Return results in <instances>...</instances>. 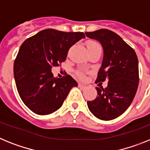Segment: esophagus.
<instances>
[{
    "label": "esophagus",
    "mask_w": 150,
    "mask_h": 150,
    "mask_svg": "<svg viewBox=\"0 0 150 150\" xmlns=\"http://www.w3.org/2000/svg\"><path fill=\"white\" fill-rule=\"evenodd\" d=\"M79 88H80L81 89H84V88H86V86L84 85V84H81V83H79Z\"/></svg>",
    "instance_id": "1"
}]
</instances>
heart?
Masks as SVG:
<instances>
[{"instance_id":"1","label":"heart","mask_w":150,"mask_h":150,"mask_svg":"<svg viewBox=\"0 0 150 150\" xmlns=\"http://www.w3.org/2000/svg\"><path fill=\"white\" fill-rule=\"evenodd\" d=\"M87 47H88V51H89V50H95V49L101 48V47H100V44L97 42H96V41H90L87 43ZM77 75H78V77H79L80 79H83V78H84V74H83L81 71H78V72H77Z\"/></svg>"}]
</instances>
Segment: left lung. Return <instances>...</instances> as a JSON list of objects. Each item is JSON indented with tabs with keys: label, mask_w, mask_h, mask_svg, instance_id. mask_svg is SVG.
<instances>
[{
	"label": "left lung",
	"mask_w": 150,
	"mask_h": 150,
	"mask_svg": "<svg viewBox=\"0 0 150 150\" xmlns=\"http://www.w3.org/2000/svg\"><path fill=\"white\" fill-rule=\"evenodd\" d=\"M85 35L98 41L103 49L96 83L108 81L106 88H96L97 96L88 101V109L99 119L112 120L127 110L135 97L139 83L137 57L132 47L110 30L103 28Z\"/></svg>",
	"instance_id": "obj_1"
}]
</instances>
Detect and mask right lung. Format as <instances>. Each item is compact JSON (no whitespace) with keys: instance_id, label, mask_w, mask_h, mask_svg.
Here are the masks:
<instances>
[{"instance_id":"1","label":"right lung","mask_w":150,"mask_h":150,"mask_svg":"<svg viewBox=\"0 0 150 150\" xmlns=\"http://www.w3.org/2000/svg\"><path fill=\"white\" fill-rule=\"evenodd\" d=\"M82 38L83 32L47 28L21 45L14 62V79L19 97L33 112L44 115L57 111L70 90L78 86L69 75L54 78L51 69L64 62L70 47Z\"/></svg>"}]
</instances>
